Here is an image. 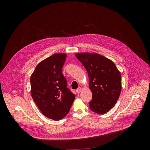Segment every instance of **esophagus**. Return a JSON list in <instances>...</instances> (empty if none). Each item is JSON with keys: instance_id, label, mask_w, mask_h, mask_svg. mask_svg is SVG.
I'll list each match as a JSON object with an SVG mask.
<instances>
[{"instance_id": "34e87169", "label": "esophagus", "mask_w": 150, "mask_h": 150, "mask_svg": "<svg viewBox=\"0 0 150 150\" xmlns=\"http://www.w3.org/2000/svg\"><path fill=\"white\" fill-rule=\"evenodd\" d=\"M81 88H80V87L76 89V92H77V93H80V92H81Z\"/></svg>"}]
</instances>
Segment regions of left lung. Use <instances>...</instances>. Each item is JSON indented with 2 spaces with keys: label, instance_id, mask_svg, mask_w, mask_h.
<instances>
[{
  "label": "left lung",
  "instance_id": "obj_1",
  "mask_svg": "<svg viewBox=\"0 0 150 150\" xmlns=\"http://www.w3.org/2000/svg\"><path fill=\"white\" fill-rule=\"evenodd\" d=\"M76 57L88 74L92 93L90 109L99 114L106 113L116 104L121 91L120 71L112 61L96 53H77Z\"/></svg>",
  "mask_w": 150,
  "mask_h": 150
}]
</instances>
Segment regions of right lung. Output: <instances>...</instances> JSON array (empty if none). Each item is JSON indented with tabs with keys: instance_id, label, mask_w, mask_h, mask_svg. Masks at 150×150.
Returning a JSON list of instances; mask_svg holds the SVG:
<instances>
[{
	"instance_id": "obj_1",
	"label": "right lung",
	"mask_w": 150,
	"mask_h": 150,
	"mask_svg": "<svg viewBox=\"0 0 150 150\" xmlns=\"http://www.w3.org/2000/svg\"><path fill=\"white\" fill-rule=\"evenodd\" d=\"M66 58L64 53L53 54L38 64L30 76L34 102L44 116L55 121L64 118L75 99L62 71Z\"/></svg>"
}]
</instances>
